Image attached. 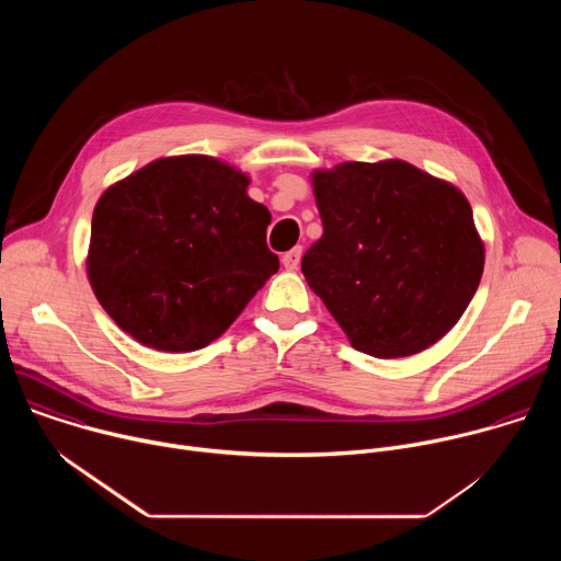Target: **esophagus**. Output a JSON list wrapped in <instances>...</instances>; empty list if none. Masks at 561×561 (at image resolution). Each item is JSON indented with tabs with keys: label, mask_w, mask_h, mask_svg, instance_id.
<instances>
[{
	"label": "esophagus",
	"mask_w": 561,
	"mask_h": 561,
	"mask_svg": "<svg viewBox=\"0 0 561 561\" xmlns=\"http://www.w3.org/2000/svg\"><path fill=\"white\" fill-rule=\"evenodd\" d=\"M299 260H301V249L297 247V249H293V251L284 253L282 264H284V268H286V271H295V268L299 266Z\"/></svg>",
	"instance_id": "34e87169"
}]
</instances>
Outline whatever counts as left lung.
I'll return each instance as SVG.
<instances>
[{
    "mask_svg": "<svg viewBox=\"0 0 561 561\" xmlns=\"http://www.w3.org/2000/svg\"><path fill=\"white\" fill-rule=\"evenodd\" d=\"M310 180L324 234L301 273L353 348L394 359L439 342L484 273L463 193L402 159L344 162Z\"/></svg>",
    "mask_w": 561,
    "mask_h": 561,
    "instance_id": "obj_1",
    "label": "left lung"
}]
</instances>
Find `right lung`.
<instances>
[{"instance_id":"1","label":"right lung","mask_w":561,"mask_h":561,"mask_svg":"<svg viewBox=\"0 0 561 561\" xmlns=\"http://www.w3.org/2000/svg\"><path fill=\"white\" fill-rule=\"evenodd\" d=\"M249 175L208 154L162 157L108 186L93 210L87 273L139 344L191 353L215 342L277 273L271 213Z\"/></svg>"}]
</instances>
